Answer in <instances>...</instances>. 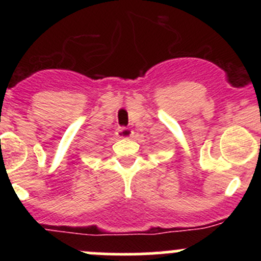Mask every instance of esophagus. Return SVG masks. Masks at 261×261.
<instances>
[{
    "label": "esophagus",
    "instance_id": "esophagus-1",
    "mask_svg": "<svg viewBox=\"0 0 261 261\" xmlns=\"http://www.w3.org/2000/svg\"><path fill=\"white\" fill-rule=\"evenodd\" d=\"M134 134V131L131 130L130 127H118L117 131H116V135L121 139H127L131 138Z\"/></svg>",
    "mask_w": 261,
    "mask_h": 261
}]
</instances>
